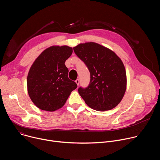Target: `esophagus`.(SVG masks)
Segmentation results:
<instances>
[{
  "label": "esophagus",
  "instance_id": "34e87169",
  "mask_svg": "<svg viewBox=\"0 0 160 160\" xmlns=\"http://www.w3.org/2000/svg\"><path fill=\"white\" fill-rule=\"evenodd\" d=\"M75 82H76V83L77 84V85H79V83H80V80H79L78 79H77V80H75Z\"/></svg>",
  "mask_w": 160,
  "mask_h": 160
}]
</instances>
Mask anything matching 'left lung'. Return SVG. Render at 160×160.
I'll list each match as a JSON object with an SVG mask.
<instances>
[{"label": "left lung", "mask_w": 160, "mask_h": 160, "mask_svg": "<svg viewBox=\"0 0 160 160\" xmlns=\"http://www.w3.org/2000/svg\"><path fill=\"white\" fill-rule=\"evenodd\" d=\"M90 73L88 86L78 88L88 106L99 111L115 108L127 89V75L122 59L111 49L98 43H80L73 48Z\"/></svg>", "instance_id": "obj_1"}]
</instances>
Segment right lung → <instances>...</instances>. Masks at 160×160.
<instances>
[{
	"mask_svg": "<svg viewBox=\"0 0 160 160\" xmlns=\"http://www.w3.org/2000/svg\"><path fill=\"white\" fill-rule=\"evenodd\" d=\"M73 52L68 45H53L45 49L31 66L27 77L30 98L39 109L54 111L61 108L77 83L68 78L64 64Z\"/></svg>",
	"mask_w": 160,
	"mask_h": 160,
	"instance_id": "add662e5",
	"label": "right lung"
}]
</instances>
